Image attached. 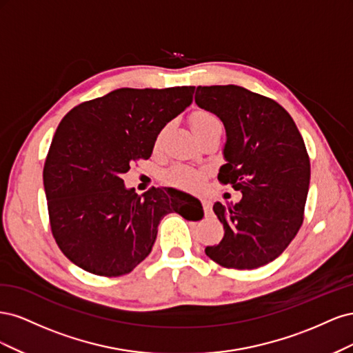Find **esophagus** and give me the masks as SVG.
<instances>
[{
    "instance_id": "34e87169",
    "label": "esophagus",
    "mask_w": 353,
    "mask_h": 353,
    "mask_svg": "<svg viewBox=\"0 0 353 353\" xmlns=\"http://www.w3.org/2000/svg\"><path fill=\"white\" fill-rule=\"evenodd\" d=\"M201 206H203V210H205L206 215H210V213H212V201L208 200V199H203Z\"/></svg>"
}]
</instances>
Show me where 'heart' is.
I'll return each instance as SVG.
<instances>
[{
    "instance_id": "1",
    "label": "heart",
    "mask_w": 353,
    "mask_h": 353,
    "mask_svg": "<svg viewBox=\"0 0 353 353\" xmlns=\"http://www.w3.org/2000/svg\"><path fill=\"white\" fill-rule=\"evenodd\" d=\"M190 125L197 137L213 130H222L219 117L209 110H194L190 114ZM163 138V131L156 138V147L160 145ZM206 172L201 169L191 168L187 165H174L162 172V181L165 184L185 191H199L205 185Z\"/></svg>"
}]
</instances>
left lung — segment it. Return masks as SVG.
Returning a JSON list of instances; mask_svg holds the SVG:
<instances>
[{
  "mask_svg": "<svg viewBox=\"0 0 353 353\" xmlns=\"http://www.w3.org/2000/svg\"><path fill=\"white\" fill-rule=\"evenodd\" d=\"M194 90L197 105L215 113L227 131L219 183L243 193L236 205H213L225 232L205 252L223 268H259L279 258L303 223L311 179L305 141L270 97L237 85Z\"/></svg>",
  "mask_w": 353,
  "mask_h": 353,
  "instance_id": "8db88e82",
  "label": "left lung"
}]
</instances>
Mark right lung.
I'll list each match as a JSON object with an SVG mask.
<instances>
[{"label": "right lung", "instance_id": "right-lung-1", "mask_svg": "<svg viewBox=\"0 0 353 353\" xmlns=\"http://www.w3.org/2000/svg\"><path fill=\"white\" fill-rule=\"evenodd\" d=\"M194 87L119 88L63 117L44 163L51 234L69 261L100 276L130 274L152 252L170 212L191 219L172 188L126 190L122 174L152 156L163 126L193 101Z\"/></svg>", "mask_w": 353, "mask_h": 353}]
</instances>
